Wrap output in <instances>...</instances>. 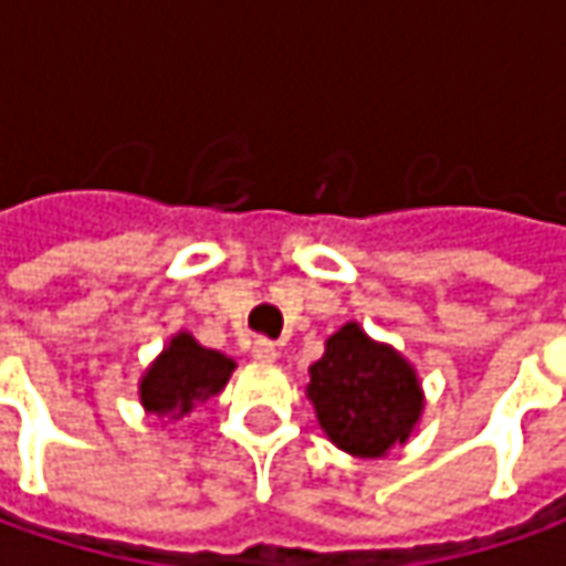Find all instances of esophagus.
<instances>
[{
  "instance_id": "1",
  "label": "esophagus",
  "mask_w": 566,
  "mask_h": 566,
  "mask_svg": "<svg viewBox=\"0 0 566 566\" xmlns=\"http://www.w3.org/2000/svg\"><path fill=\"white\" fill-rule=\"evenodd\" d=\"M251 353L256 363H275V359H279V349H275V344H272V340H266V337H256V340H253Z\"/></svg>"
}]
</instances>
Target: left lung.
I'll return each instance as SVG.
<instances>
[{
    "label": "left lung",
    "instance_id": "1",
    "mask_svg": "<svg viewBox=\"0 0 566 566\" xmlns=\"http://www.w3.org/2000/svg\"><path fill=\"white\" fill-rule=\"evenodd\" d=\"M306 394L332 443L363 459L406 443L424 409L412 365L368 340L356 322L328 337L325 356L310 368Z\"/></svg>",
    "mask_w": 566,
    "mask_h": 566
}]
</instances>
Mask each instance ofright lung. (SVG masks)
<instances>
[{"mask_svg":"<svg viewBox=\"0 0 566 566\" xmlns=\"http://www.w3.org/2000/svg\"><path fill=\"white\" fill-rule=\"evenodd\" d=\"M234 363L217 349H203L191 334H176L170 347L142 378V406L154 415L182 418L198 402L217 396L232 375Z\"/></svg>","mask_w":566,"mask_h":566,"instance_id":"1","label":"right lung"}]
</instances>
